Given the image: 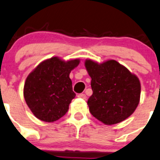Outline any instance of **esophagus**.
<instances>
[{"mask_svg":"<svg viewBox=\"0 0 160 160\" xmlns=\"http://www.w3.org/2000/svg\"><path fill=\"white\" fill-rule=\"evenodd\" d=\"M78 97H79V98H83V99H84V98H86V95H85V94H83V93L79 94V95H78Z\"/></svg>","mask_w":160,"mask_h":160,"instance_id":"esophagus-1","label":"esophagus"}]
</instances>
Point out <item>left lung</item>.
Returning <instances> with one entry per match:
<instances>
[{
  "label": "left lung",
  "instance_id": "1",
  "mask_svg": "<svg viewBox=\"0 0 160 160\" xmlns=\"http://www.w3.org/2000/svg\"><path fill=\"white\" fill-rule=\"evenodd\" d=\"M92 78V95L88 100L90 113L106 125L119 123L135 111L141 96L137 76L114 60L98 64L86 60Z\"/></svg>",
  "mask_w": 160,
  "mask_h": 160
}]
</instances>
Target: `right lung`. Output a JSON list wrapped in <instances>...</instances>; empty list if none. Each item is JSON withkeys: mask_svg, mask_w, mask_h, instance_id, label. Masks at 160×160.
<instances>
[{"mask_svg": "<svg viewBox=\"0 0 160 160\" xmlns=\"http://www.w3.org/2000/svg\"><path fill=\"white\" fill-rule=\"evenodd\" d=\"M79 63V59L65 62L53 57L40 63L28 75L23 96L37 118L53 122L66 114L76 96L69 73Z\"/></svg>", "mask_w": 160, "mask_h": 160, "instance_id": "add662e5", "label": "right lung"}]
</instances>
